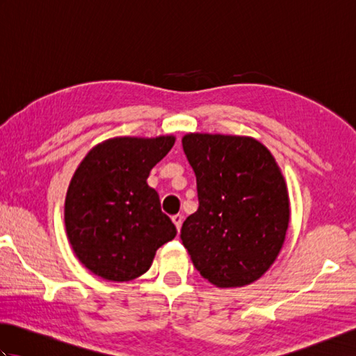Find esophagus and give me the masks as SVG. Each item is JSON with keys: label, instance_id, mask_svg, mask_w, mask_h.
Returning <instances> with one entry per match:
<instances>
[{"label": "esophagus", "instance_id": "esophagus-1", "mask_svg": "<svg viewBox=\"0 0 356 356\" xmlns=\"http://www.w3.org/2000/svg\"><path fill=\"white\" fill-rule=\"evenodd\" d=\"M171 218H172L174 225H176V228L180 229V226H182V222H184V216L182 214H176V216H172Z\"/></svg>", "mask_w": 356, "mask_h": 356}]
</instances>
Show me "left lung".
I'll use <instances>...</instances> for the list:
<instances>
[{
	"mask_svg": "<svg viewBox=\"0 0 356 356\" xmlns=\"http://www.w3.org/2000/svg\"><path fill=\"white\" fill-rule=\"evenodd\" d=\"M197 180L199 209L180 238L203 278L217 287L251 284L284 243L289 195L270 151L246 136L190 133L182 139Z\"/></svg>",
	"mask_w": 356,
	"mask_h": 356,
	"instance_id": "left-lung-1",
	"label": "left lung"
}]
</instances>
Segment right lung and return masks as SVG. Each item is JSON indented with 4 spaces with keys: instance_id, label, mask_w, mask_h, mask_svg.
Listing matches in <instances>:
<instances>
[{
    "instance_id": "right-lung-1",
    "label": "right lung",
    "mask_w": 356,
    "mask_h": 356,
    "mask_svg": "<svg viewBox=\"0 0 356 356\" xmlns=\"http://www.w3.org/2000/svg\"><path fill=\"white\" fill-rule=\"evenodd\" d=\"M174 136L113 138L88 151L67 190L64 220L79 261L110 282L145 274L156 251L176 237L147 179Z\"/></svg>"
}]
</instances>
